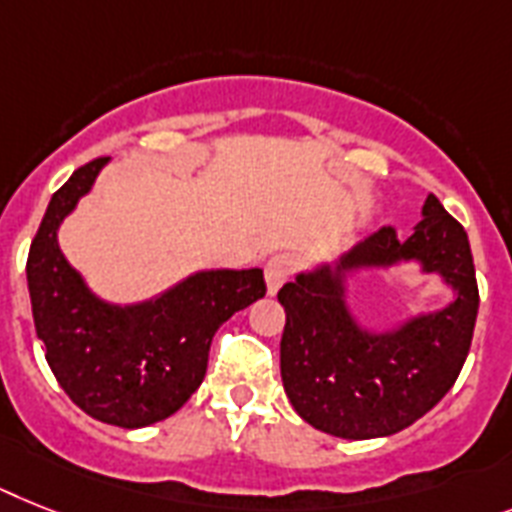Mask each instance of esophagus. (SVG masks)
<instances>
[{"instance_id": "1", "label": "esophagus", "mask_w": 512, "mask_h": 512, "mask_svg": "<svg viewBox=\"0 0 512 512\" xmlns=\"http://www.w3.org/2000/svg\"><path fill=\"white\" fill-rule=\"evenodd\" d=\"M295 266H298V261H295L293 253H277V256H272V259L266 261L264 274H266V287H269V295L277 293V290H280V287L285 285L290 277H293Z\"/></svg>"}]
</instances>
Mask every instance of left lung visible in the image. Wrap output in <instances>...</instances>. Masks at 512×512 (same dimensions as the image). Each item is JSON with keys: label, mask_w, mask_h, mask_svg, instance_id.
I'll return each mask as SVG.
<instances>
[{"label": "left lung", "mask_w": 512, "mask_h": 512, "mask_svg": "<svg viewBox=\"0 0 512 512\" xmlns=\"http://www.w3.org/2000/svg\"><path fill=\"white\" fill-rule=\"evenodd\" d=\"M421 259L426 272L445 274L455 303L390 337L366 335L350 319L327 272L301 274L282 285V384L303 421L342 439L395 434L432 411L458 379L474 340L479 285L468 235L437 196L408 240L392 225L379 227L350 251L342 266Z\"/></svg>", "instance_id": "left-lung-1"}]
</instances>
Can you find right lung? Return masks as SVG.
<instances>
[{
    "instance_id": "add662e5",
    "label": "right lung",
    "mask_w": 512,
    "mask_h": 512,
    "mask_svg": "<svg viewBox=\"0 0 512 512\" xmlns=\"http://www.w3.org/2000/svg\"><path fill=\"white\" fill-rule=\"evenodd\" d=\"M107 156L78 167L49 201L28 251L33 324L46 363L80 411L138 429L180 411L209 366L211 337L266 295L261 269L201 272L154 303L114 308L88 293L57 246L59 222L88 193Z\"/></svg>"
}]
</instances>
